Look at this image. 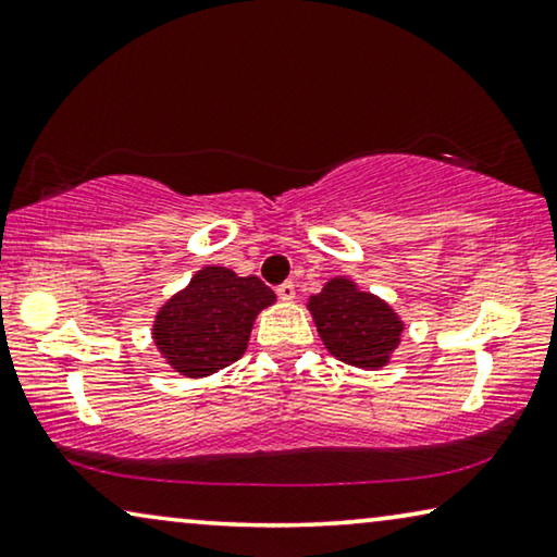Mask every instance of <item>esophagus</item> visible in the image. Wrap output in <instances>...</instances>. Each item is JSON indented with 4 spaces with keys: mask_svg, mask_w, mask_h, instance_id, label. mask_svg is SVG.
Segmentation results:
<instances>
[{
    "mask_svg": "<svg viewBox=\"0 0 557 557\" xmlns=\"http://www.w3.org/2000/svg\"><path fill=\"white\" fill-rule=\"evenodd\" d=\"M276 294H278L281 301H294V296H296V286L292 284V281H286V284H281V286L276 288Z\"/></svg>",
    "mask_w": 557,
    "mask_h": 557,
    "instance_id": "obj_1",
    "label": "esophagus"
}]
</instances>
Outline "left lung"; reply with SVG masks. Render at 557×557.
Returning <instances> with one entry per match:
<instances>
[{"instance_id":"left-lung-1","label":"left lung","mask_w":557,"mask_h":557,"mask_svg":"<svg viewBox=\"0 0 557 557\" xmlns=\"http://www.w3.org/2000/svg\"><path fill=\"white\" fill-rule=\"evenodd\" d=\"M321 342L344 364L376 372L397 351L405 321L384 298L364 292L349 276L329 278L306 304Z\"/></svg>"}]
</instances>
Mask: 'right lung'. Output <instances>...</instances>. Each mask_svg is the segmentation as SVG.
Returning <instances> with one entry per match:
<instances>
[{"label": "right lung", "instance_id": "add662e5", "mask_svg": "<svg viewBox=\"0 0 557 557\" xmlns=\"http://www.w3.org/2000/svg\"><path fill=\"white\" fill-rule=\"evenodd\" d=\"M276 304L259 276L203 265L152 319V344L173 372L203 379L246 354L256 317Z\"/></svg>", "mask_w": 557, "mask_h": 557}]
</instances>
